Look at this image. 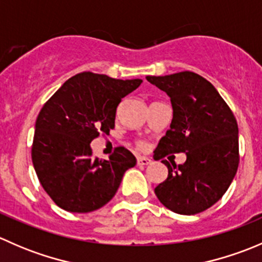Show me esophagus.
Returning <instances> with one entry per match:
<instances>
[{
  "mask_svg": "<svg viewBox=\"0 0 262 262\" xmlns=\"http://www.w3.org/2000/svg\"><path fill=\"white\" fill-rule=\"evenodd\" d=\"M137 163H138L139 166H147V165H150L152 161H150V158L144 157V156H139V157L137 158Z\"/></svg>",
  "mask_w": 262,
  "mask_h": 262,
  "instance_id": "esophagus-1",
  "label": "esophagus"
}]
</instances>
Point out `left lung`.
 <instances>
[{
	"label": "left lung",
	"instance_id": "obj_1",
	"mask_svg": "<svg viewBox=\"0 0 262 262\" xmlns=\"http://www.w3.org/2000/svg\"><path fill=\"white\" fill-rule=\"evenodd\" d=\"M171 100L172 120L153 158L162 160L168 176L155 189L167 209L191 215L204 212L224 195L238 168V125L215 87L194 72L147 76ZM182 151L187 161L171 168L163 160Z\"/></svg>",
	"mask_w": 262,
	"mask_h": 262
}]
</instances>
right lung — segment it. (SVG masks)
<instances>
[{
	"label": "right lung",
	"instance_id": "1",
	"mask_svg": "<svg viewBox=\"0 0 262 262\" xmlns=\"http://www.w3.org/2000/svg\"><path fill=\"white\" fill-rule=\"evenodd\" d=\"M142 82L82 72L66 81L40 110L31 160L41 186L59 208L89 213L104 207L125 171L136 166V157L124 147L115 148L109 160L92 158L90 143L114 129L116 107Z\"/></svg>",
	"mask_w": 262,
	"mask_h": 262
}]
</instances>
